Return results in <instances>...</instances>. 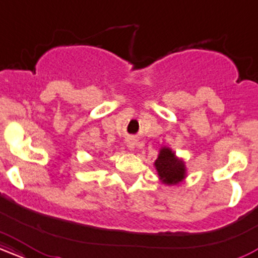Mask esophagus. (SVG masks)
<instances>
[{
    "mask_svg": "<svg viewBox=\"0 0 258 258\" xmlns=\"http://www.w3.org/2000/svg\"><path fill=\"white\" fill-rule=\"evenodd\" d=\"M126 144H127V147L130 148V149H133V148H135V146H136V139L135 138H128L126 141Z\"/></svg>",
    "mask_w": 258,
    "mask_h": 258,
    "instance_id": "esophagus-1",
    "label": "esophagus"
}]
</instances>
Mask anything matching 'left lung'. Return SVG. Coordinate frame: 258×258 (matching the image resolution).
Segmentation results:
<instances>
[{
  "label": "left lung",
  "mask_w": 258,
  "mask_h": 258,
  "mask_svg": "<svg viewBox=\"0 0 258 258\" xmlns=\"http://www.w3.org/2000/svg\"><path fill=\"white\" fill-rule=\"evenodd\" d=\"M155 167L158 170L160 179L165 184H177L185 177L184 162L177 159L174 153L168 148H162L160 150L155 161Z\"/></svg>",
  "instance_id": "left-lung-1"
}]
</instances>
